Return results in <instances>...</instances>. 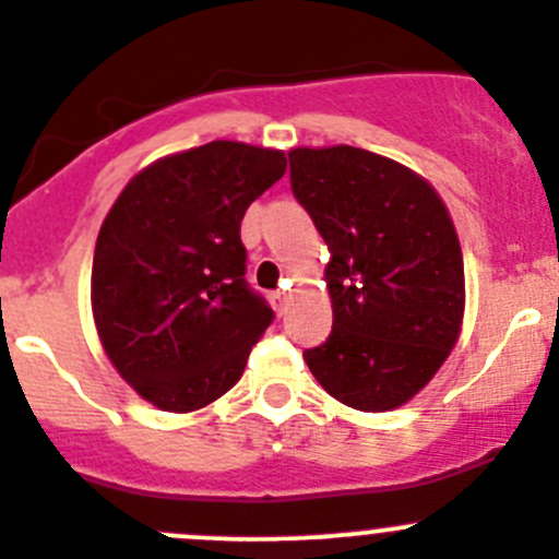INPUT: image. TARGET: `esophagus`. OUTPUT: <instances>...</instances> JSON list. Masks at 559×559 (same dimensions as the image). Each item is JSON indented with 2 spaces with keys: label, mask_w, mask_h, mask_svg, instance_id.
Returning a JSON list of instances; mask_svg holds the SVG:
<instances>
[{
  "label": "esophagus",
  "mask_w": 559,
  "mask_h": 559,
  "mask_svg": "<svg viewBox=\"0 0 559 559\" xmlns=\"http://www.w3.org/2000/svg\"><path fill=\"white\" fill-rule=\"evenodd\" d=\"M287 293L285 290H277V293H272V304H274V309H277V314H285L287 312Z\"/></svg>",
  "instance_id": "1"
}]
</instances>
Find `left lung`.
<instances>
[{"label":"left lung","instance_id":"left-lung-1","mask_svg":"<svg viewBox=\"0 0 559 559\" xmlns=\"http://www.w3.org/2000/svg\"><path fill=\"white\" fill-rule=\"evenodd\" d=\"M287 157L293 195L331 252L334 325L304 361L342 405L394 411L460 340L465 263L449 209L424 176L367 148L301 146Z\"/></svg>","mask_w":559,"mask_h":559}]
</instances>
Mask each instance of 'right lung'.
I'll return each mask as SVG.
<instances>
[{
  "label": "right lung",
  "mask_w": 559,
  "mask_h": 559,
  "mask_svg": "<svg viewBox=\"0 0 559 559\" xmlns=\"http://www.w3.org/2000/svg\"><path fill=\"white\" fill-rule=\"evenodd\" d=\"M287 168L212 141L138 170L99 228L92 312L105 356L154 407L192 413L239 383L274 312L247 285L241 219Z\"/></svg>",
  "instance_id": "add662e5"
}]
</instances>
